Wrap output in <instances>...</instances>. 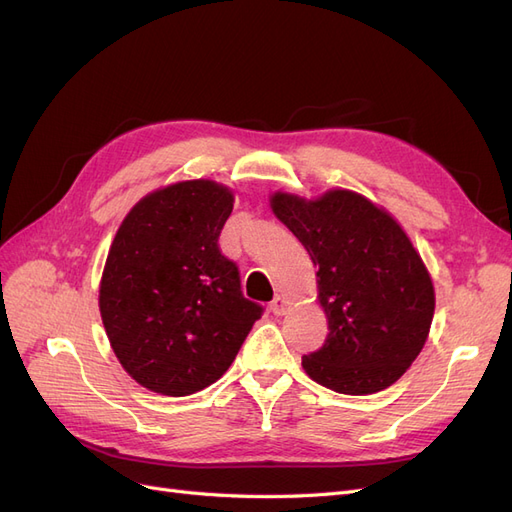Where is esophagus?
<instances>
[{
    "instance_id": "esophagus-1",
    "label": "esophagus",
    "mask_w": 512,
    "mask_h": 512,
    "mask_svg": "<svg viewBox=\"0 0 512 512\" xmlns=\"http://www.w3.org/2000/svg\"><path fill=\"white\" fill-rule=\"evenodd\" d=\"M286 309H288V299L284 297V294H275V299L271 301V312L275 316H284Z\"/></svg>"
}]
</instances>
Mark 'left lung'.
Wrapping results in <instances>:
<instances>
[{"instance_id":"obj_1","label":"left lung","mask_w":512,"mask_h":512,"mask_svg":"<svg viewBox=\"0 0 512 512\" xmlns=\"http://www.w3.org/2000/svg\"><path fill=\"white\" fill-rule=\"evenodd\" d=\"M273 213L318 267V299L329 318L305 374L344 395H371L397 382L423 350L436 297L401 226L350 190L316 200L277 192Z\"/></svg>"}]
</instances>
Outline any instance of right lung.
<instances>
[{
  "mask_svg": "<svg viewBox=\"0 0 512 512\" xmlns=\"http://www.w3.org/2000/svg\"><path fill=\"white\" fill-rule=\"evenodd\" d=\"M232 203L220 183L181 181L138 200L117 230L100 314L123 369L153 393L183 397L220 380L265 312L220 252Z\"/></svg>",
  "mask_w": 512,
  "mask_h": 512,
  "instance_id": "1",
  "label": "right lung"
}]
</instances>
